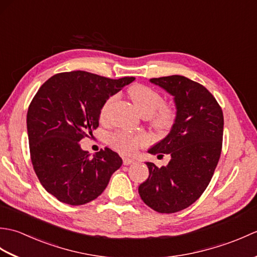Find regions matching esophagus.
<instances>
[{"label":"esophagus","instance_id":"esophagus-1","mask_svg":"<svg viewBox=\"0 0 257 257\" xmlns=\"http://www.w3.org/2000/svg\"><path fill=\"white\" fill-rule=\"evenodd\" d=\"M135 162V160L134 159H132V158H123L122 159V163L124 166H129V165H132V163H134Z\"/></svg>","mask_w":257,"mask_h":257}]
</instances>
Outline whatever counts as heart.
Masks as SVG:
<instances>
[{
    "label": "heart",
    "mask_w": 257,
    "mask_h": 257,
    "mask_svg": "<svg viewBox=\"0 0 257 257\" xmlns=\"http://www.w3.org/2000/svg\"><path fill=\"white\" fill-rule=\"evenodd\" d=\"M128 92L140 113L144 116H150L151 125L158 133H167L172 128L176 121V110L171 106L163 103V96L159 91L150 86L136 84L130 87ZM114 98L116 97L110 96L102 103L99 111L100 119L106 118L109 107ZM146 143L147 139L145 136L123 132L112 134L109 137V145L122 154H132Z\"/></svg>",
    "instance_id": "b5f03b06"
}]
</instances>
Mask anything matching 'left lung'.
Instances as JSON below:
<instances>
[{"instance_id": "left-lung-1", "label": "left lung", "mask_w": 257, "mask_h": 257, "mask_svg": "<svg viewBox=\"0 0 257 257\" xmlns=\"http://www.w3.org/2000/svg\"><path fill=\"white\" fill-rule=\"evenodd\" d=\"M174 96L177 117L170 134L152 147L151 155H170L167 167L147 162L149 177L139 185L145 203L159 213L187 209L204 192L220 160L223 111L203 85L184 76L151 78Z\"/></svg>"}]
</instances>
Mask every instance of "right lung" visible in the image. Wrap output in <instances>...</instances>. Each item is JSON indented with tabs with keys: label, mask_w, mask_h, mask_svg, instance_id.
<instances>
[{
	"label": "right lung",
	"mask_w": 257,
	"mask_h": 257,
	"mask_svg": "<svg viewBox=\"0 0 257 257\" xmlns=\"http://www.w3.org/2000/svg\"><path fill=\"white\" fill-rule=\"evenodd\" d=\"M135 80L111 79L83 70L59 73L43 84L27 110L33 168L48 193L69 205L98 198L122 160L109 148L94 157L79 141L99 125L102 103Z\"/></svg>",
	"instance_id": "right-lung-1"
}]
</instances>
